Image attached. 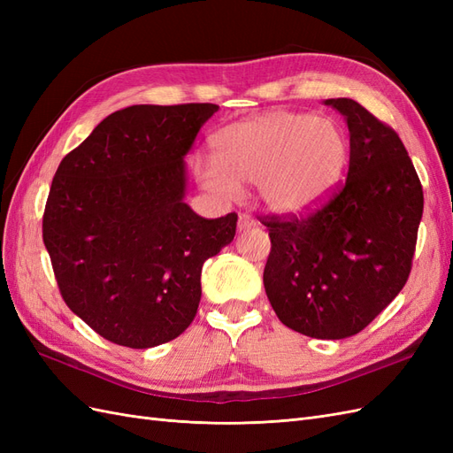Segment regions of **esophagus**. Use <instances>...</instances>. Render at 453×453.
Here are the masks:
<instances>
[{"instance_id": "34e87169", "label": "esophagus", "mask_w": 453, "mask_h": 453, "mask_svg": "<svg viewBox=\"0 0 453 453\" xmlns=\"http://www.w3.org/2000/svg\"><path fill=\"white\" fill-rule=\"evenodd\" d=\"M255 226H257L255 219H251V217H248V215H240V219H238V230H240V232L251 230V228H255Z\"/></svg>"}]
</instances>
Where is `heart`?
I'll return each mask as SVG.
<instances>
[{"label":"heart","mask_w":453,"mask_h":453,"mask_svg":"<svg viewBox=\"0 0 453 453\" xmlns=\"http://www.w3.org/2000/svg\"><path fill=\"white\" fill-rule=\"evenodd\" d=\"M213 158L198 160L195 173L215 196L230 200L240 185H258L268 208L300 213L333 193L346 166L348 142L331 120L273 109L219 130Z\"/></svg>","instance_id":"b5f03b06"}]
</instances>
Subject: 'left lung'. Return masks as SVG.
<instances>
[{"instance_id": "8db88e82", "label": "left lung", "mask_w": 453, "mask_h": 453, "mask_svg": "<svg viewBox=\"0 0 453 453\" xmlns=\"http://www.w3.org/2000/svg\"><path fill=\"white\" fill-rule=\"evenodd\" d=\"M349 130L348 180L306 217H265V289L280 321L321 340L361 333L401 293L423 188L396 132L349 98L325 100Z\"/></svg>"}]
</instances>
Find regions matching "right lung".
Returning <instances> with one entry per match:
<instances>
[{"label":"right lung","mask_w":453,"mask_h":453,"mask_svg":"<svg viewBox=\"0 0 453 453\" xmlns=\"http://www.w3.org/2000/svg\"><path fill=\"white\" fill-rule=\"evenodd\" d=\"M219 105H132L105 117L54 173L43 242L60 295L92 331L147 349L193 323L202 266L236 213L196 215L185 155Z\"/></svg>","instance_id":"obj_1"}]
</instances>
